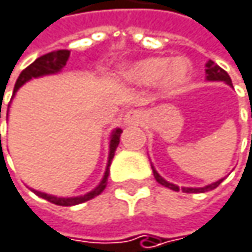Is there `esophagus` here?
Instances as JSON below:
<instances>
[{"label": "esophagus", "instance_id": "esophagus-1", "mask_svg": "<svg viewBox=\"0 0 252 252\" xmlns=\"http://www.w3.org/2000/svg\"><path fill=\"white\" fill-rule=\"evenodd\" d=\"M139 120H141V113H138V111H129V113L125 116V122L129 123V125L139 123Z\"/></svg>", "mask_w": 252, "mask_h": 252}]
</instances>
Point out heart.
Instances as JSON below:
<instances>
[{"instance_id": "heart-1", "label": "heart", "mask_w": 252, "mask_h": 252, "mask_svg": "<svg viewBox=\"0 0 252 252\" xmlns=\"http://www.w3.org/2000/svg\"><path fill=\"white\" fill-rule=\"evenodd\" d=\"M127 77L142 86L159 84L165 92H175L190 77V63L186 59L148 58L129 68Z\"/></svg>"}]
</instances>
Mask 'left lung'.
Wrapping results in <instances>:
<instances>
[{"mask_svg":"<svg viewBox=\"0 0 252 252\" xmlns=\"http://www.w3.org/2000/svg\"><path fill=\"white\" fill-rule=\"evenodd\" d=\"M206 78L209 80V81H224V83H227V84H230L232 86V78L229 77V74L223 69V68H220L215 62H212V61H209L208 63H206ZM251 119H252V111H251ZM153 168V166H151ZM153 174H154V178H156V181L159 183V184H162V186H165V187H168V189H171V190H174V191H180V187L178 186H175V184H171V183H168L166 180H163L159 174L156 172V169L153 168ZM224 180V178H223ZM223 180H218V181H215V183H212V184H209V186H206V187H202V189H190V187H183V191L184 193H205V191H209V190H214V189H217L220 184H221V181Z\"/></svg>","mask_w":252,"mask_h":252,"instance_id":"8db88e82","label":"left lung"}]
</instances>
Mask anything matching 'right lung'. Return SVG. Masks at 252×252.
I'll list each match as a JSON object with an SVG mask.
<instances>
[{
    "label": "right lung",
    "mask_w": 252,
    "mask_h": 252,
    "mask_svg": "<svg viewBox=\"0 0 252 252\" xmlns=\"http://www.w3.org/2000/svg\"><path fill=\"white\" fill-rule=\"evenodd\" d=\"M69 59V50H56V52H52V53H47L44 56H40L35 62H32L29 66H26L16 84H14V92H13V95L17 92V89L25 84L28 80L31 78H34V77H41V75H46V74H55V72H59L66 61ZM0 119H1V107H0ZM122 129H116L111 135V141H110V157H108V165H107V171H105V175L101 181V184L95 189V190H92L90 193L84 194V196H78V197H56V196H50V194H46V193H41V191H35L40 197L55 203V205H59V206H72V205H78V203H83V202H87L93 197H96L99 196L105 187H107V181H108V174H110V165H111V160H113V157H114V153H116V148L120 142V135H122ZM0 145H1V133H0Z\"/></svg>",
    "instance_id": "1"
}]
</instances>
